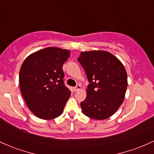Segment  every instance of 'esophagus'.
Here are the masks:
<instances>
[{
	"label": "esophagus",
	"instance_id": "esophagus-1",
	"mask_svg": "<svg viewBox=\"0 0 154 154\" xmlns=\"http://www.w3.org/2000/svg\"><path fill=\"white\" fill-rule=\"evenodd\" d=\"M80 88H81L80 85H76L75 87L74 88V91H75V92H77V91H78L79 90H80Z\"/></svg>",
	"mask_w": 154,
	"mask_h": 154
}]
</instances>
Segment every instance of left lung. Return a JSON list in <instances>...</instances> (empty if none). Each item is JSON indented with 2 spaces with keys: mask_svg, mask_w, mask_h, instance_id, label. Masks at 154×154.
Wrapping results in <instances>:
<instances>
[{
  "mask_svg": "<svg viewBox=\"0 0 154 154\" xmlns=\"http://www.w3.org/2000/svg\"><path fill=\"white\" fill-rule=\"evenodd\" d=\"M77 60L89 85L80 106L85 115L103 120L110 117L122 103L128 87L125 66L116 56L103 51L81 52Z\"/></svg>",
  "mask_w": 154,
  "mask_h": 154,
  "instance_id": "8db88e82",
  "label": "left lung"
}]
</instances>
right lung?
Returning <instances> with one entry per match:
<instances>
[{
	"mask_svg": "<svg viewBox=\"0 0 154 154\" xmlns=\"http://www.w3.org/2000/svg\"><path fill=\"white\" fill-rule=\"evenodd\" d=\"M70 51L49 47L29 55L19 72V85L26 106L35 116L48 120L62 114L71 92L64 85L63 64Z\"/></svg>",
	"mask_w": 154,
	"mask_h": 154,
	"instance_id": "right-lung-1",
	"label": "right lung"
}]
</instances>
